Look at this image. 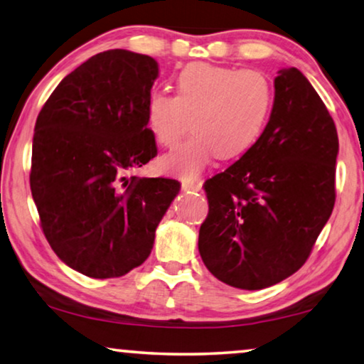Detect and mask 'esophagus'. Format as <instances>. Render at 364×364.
<instances>
[{"label": "esophagus", "instance_id": "34e87169", "mask_svg": "<svg viewBox=\"0 0 364 364\" xmlns=\"http://www.w3.org/2000/svg\"><path fill=\"white\" fill-rule=\"evenodd\" d=\"M181 188L184 189V191H199V189L203 188V183L200 181H183Z\"/></svg>", "mask_w": 364, "mask_h": 364}]
</instances>
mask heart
<instances>
[{"label":"heart","instance_id":"1","mask_svg":"<svg viewBox=\"0 0 364 364\" xmlns=\"http://www.w3.org/2000/svg\"><path fill=\"white\" fill-rule=\"evenodd\" d=\"M176 95L151 91L147 124L154 139L170 147L194 132L160 160L161 170L193 180L214 156L230 160L247 154L262 135L273 107V86L262 72L191 63L176 77Z\"/></svg>","mask_w":364,"mask_h":364}]
</instances>
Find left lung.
<instances>
[{
	"label": "left lung",
	"mask_w": 364,
	"mask_h": 364,
	"mask_svg": "<svg viewBox=\"0 0 364 364\" xmlns=\"http://www.w3.org/2000/svg\"><path fill=\"white\" fill-rule=\"evenodd\" d=\"M337 155V127L321 96L299 70L281 68L257 144L204 183L209 214L198 247L205 268L248 291L296 273L333 210Z\"/></svg>",
	"instance_id": "1"
}]
</instances>
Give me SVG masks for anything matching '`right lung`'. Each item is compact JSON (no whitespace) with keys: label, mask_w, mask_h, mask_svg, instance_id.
<instances>
[{"label":"right lung","mask_w":364,"mask_h":364,"mask_svg":"<svg viewBox=\"0 0 364 364\" xmlns=\"http://www.w3.org/2000/svg\"><path fill=\"white\" fill-rule=\"evenodd\" d=\"M159 63L114 48L67 75L39 112L31 191L52 250L90 278L142 264L181 184L129 176L156 155L145 106Z\"/></svg>","instance_id":"right-lung-1"}]
</instances>
